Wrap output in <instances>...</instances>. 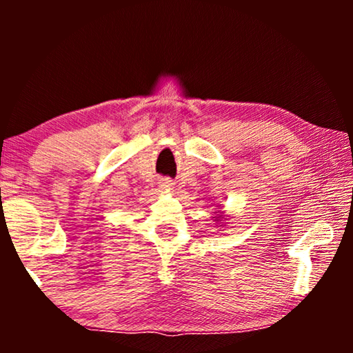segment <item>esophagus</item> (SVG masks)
Listing matches in <instances>:
<instances>
[{"label": "esophagus", "mask_w": 353, "mask_h": 353, "mask_svg": "<svg viewBox=\"0 0 353 353\" xmlns=\"http://www.w3.org/2000/svg\"><path fill=\"white\" fill-rule=\"evenodd\" d=\"M173 186V183L170 180H162L161 181V188L162 190H170V188Z\"/></svg>", "instance_id": "esophagus-1"}]
</instances>
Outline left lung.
Wrapping results in <instances>:
<instances>
[{
    "mask_svg": "<svg viewBox=\"0 0 353 353\" xmlns=\"http://www.w3.org/2000/svg\"><path fill=\"white\" fill-rule=\"evenodd\" d=\"M223 219H225L223 214H216V215L214 216V220L219 221V223H223Z\"/></svg>",
    "mask_w": 353,
    "mask_h": 353,
    "instance_id": "left-lung-1",
    "label": "left lung"
}]
</instances>
